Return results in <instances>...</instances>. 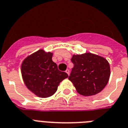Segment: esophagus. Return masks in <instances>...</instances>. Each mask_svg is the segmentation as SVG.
<instances>
[{
	"label": "esophagus",
	"mask_w": 128,
	"mask_h": 128,
	"mask_svg": "<svg viewBox=\"0 0 128 128\" xmlns=\"http://www.w3.org/2000/svg\"><path fill=\"white\" fill-rule=\"evenodd\" d=\"M65 72H66V73H67L68 75H69V73H70V71H69V69H67V70L65 71Z\"/></svg>",
	"instance_id": "obj_1"
}]
</instances>
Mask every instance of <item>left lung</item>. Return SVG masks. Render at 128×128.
<instances>
[{"mask_svg": "<svg viewBox=\"0 0 128 128\" xmlns=\"http://www.w3.org/2000/svg\"><path fill=\"white\" fill-rule=\"evenodd\" d=\"M74 65L69 80L78 94L92 96L101 92L110 77V63L104 57L94 53L73 55Z\"/></svg>", "mask_w": 128, "mask_h": 128, "instance_id": "obj_1", "label": "left lung"}]
</instances>
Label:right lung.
Listing matches in <instances>:
<instances>
[{
  "mask_svg": "<svg viewBox=\"0 0 128 128\" xmlns=\"http://www.w3.org/2000/svg\"><path fill=\"white\" fill-rule=\"evenodd\" d=\"M53 53L40 49L28 55L21 64L22 78L25 86L37 97L46 98L57 92L58 86L68 78L52 61Z\"/></svg>",
  "mask_w": 128,
  "mask_h": 128,
  "instance_id": "1",
  "label": "right lung"
}]
</instances>
